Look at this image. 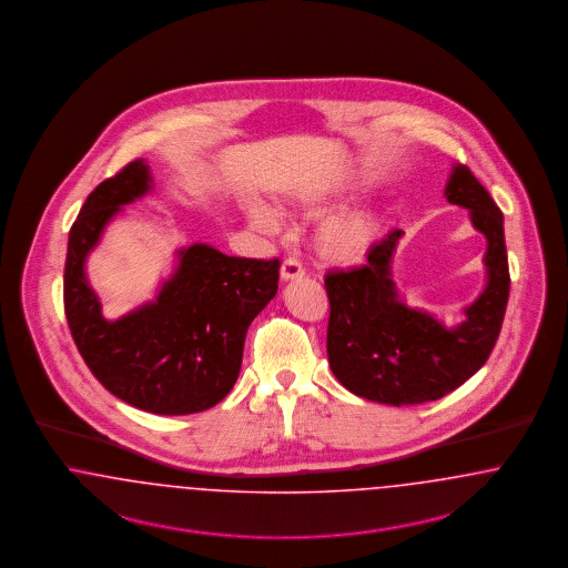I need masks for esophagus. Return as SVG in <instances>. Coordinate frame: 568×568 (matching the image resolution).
Here are the masks:
<instances>
[{
  "instance_id": "1",
  "label": "esophagus",
  "mask_w": 568,
  "mask_h": 568,
  "mask_svg": "<svg viewBox=\"0 0 568 568\" xmlns=\"http://www.w3.org/2000/svg\"><path fill=\"white\" fill-rule=\"evenodd\" d=\"M303 275H305V270H303V265H301L296 258H286V261L282 263V267H280V277H282L284 282L303 277Z\"/></svg>"
}]
</instances>
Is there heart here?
Wrapping results in <instances>:
<instances>
[{
  "instance_id": "heart-1",
  "label": "heart",
  "mask_w": 568,
  "mask_h": 568,
  "mask_svg": "<svg viewBox=\"0 0 568 568\" xmlns=\"http://www.w3.org/2000/svg\"><path fill=\"white\" fill-rule=\"evenodd\" d=\"M318 195H303L296 201L303 210H314L321 205ZM247 216L261 229H272V212L263 205H247ZM379 237V219L367 207L344 212L322 222L316 233V250L322 261L337 267L358 265Z\"/></svg>"
}]
</instances>
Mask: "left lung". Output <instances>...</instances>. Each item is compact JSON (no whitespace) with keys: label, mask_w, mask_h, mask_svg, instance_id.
<instances>
[{"label":"left lung","mask_w":568,"mask_h":568,"mask_svg":"<svg viewBox=\"0 0 568 568\" xmlns=\"http://www.w3.org/2000/svg\"><path fill=\"white\" fill-rule=\"evenodd\" d=\"M445 199L467 207L473 226L488 240V282L460 324L447 328L400 301L390 270L400 229L373 244L367 265L324 277L328 365L356 396L395 407L437 400L481 369L498 339L511 282L503 214L467 165H454Z\"/></svg>","instance_id":"8db88e82"}]
</instances>
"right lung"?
Listing matches in <instances>:
<instances>
[{
    "mask_svg": "<svg viewBox=\"0 0 568 568\" xmlns=\"http://www.w3.org/2000/svg\"><path fill=\"white\" fill-rule=\"evenodd\" d=\"M150 186L138 159L87 197L70 229L63 303L75 347L108 393L150 414L186 416L221 403L237 382L247 326L277 293L280 261L182 247L154 301L105 321L84 263L105 224Z\"/></svg>",
    "mask_w": 568,
    "mask_h": 568,
    "instance_id": "right-lung-1",
    "label": "right lung"
}]
</instances>
